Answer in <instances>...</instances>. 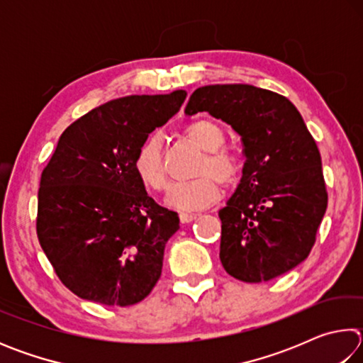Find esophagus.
<instances>
[{"label": "esophagus", "instance_id": "34e87169", "mask_svg": "<svg viewBox=\"0 0 363 363\" xmlns=\"http://www.w3.org/2000/svg\"><path fill=\"white\" fill-rule=\"evenodd\" d=\"M196 216H199V214H195V213H181L179 219L182 224H187V223H192L194 219H196Z\"/></svg>", "mask_w": 363, "mask_h": 363}]
</instances>
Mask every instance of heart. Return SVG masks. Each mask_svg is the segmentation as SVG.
Wrapping results in <instances>:
<instances>
[{
  "mask_svg": "<svg viewBox=\"0 0 363 363\" xmlns=\"http://www.w3.org/2000/svg\"><path fill=\"white\" fill-rule=\"evenodd\" d=\"M187 138L208 152L201 164V176L195 181L176 182L167 194V205L179 211H196L213 205L219 200L220 189L216 179L223 184H233L240 173V164L233 153L220 149L224 143V133L218 123L211 120H196L186 128ZM133 167L139 181L152 190L167 187V168L162 155V136L150 133L138 145L133 158Z\"/></svg>",
  "mask_w": 363,
  "mask_h": 363,
  "instance_id": "obj_1",
  "label": "heart"
}]
</instances>
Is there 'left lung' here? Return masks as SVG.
<instances>
[{
    "label": "left lung",
    "instance_id": "obj_1",
    "mask_svg": "<svg viewBox=\"0 0 363 363\" xmlns=\"http://www.w3.org/2000/svg\"><path fill=\"white\" fill-rule=\"evenodd\" d=\"M208 112L242 138V179L219 210L225 272L259 284L288 272L309 256L327 211L320 152L298 108L251 84L195 89L184 113Z\"/></svg>",
    "mask_w": 363,
    "mask_h": 363
}]
</instances>
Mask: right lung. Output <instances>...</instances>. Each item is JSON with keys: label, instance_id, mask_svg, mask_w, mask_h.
Returning a JSON list of instances; mask_svg holds the SVG:
<instances>
[{"label": "right lung", "instance_id": "obj_1", "mask_svg": "<svg viewBox=\"0 0 363 363\" xmlns=\"http://www.w3.org/2000/svg\"><path fill=\"white\" fill-rule=\"evenodd\" d=\"M186 96L120 97L59 138L41 174L36 233L60 281L82 299L133 306L157 285L179 216L147 195L133 158Z\"/></svg>", "mask_w": 363, "mask_h": 363}]
</instances>
